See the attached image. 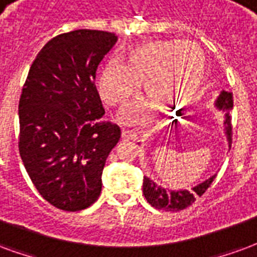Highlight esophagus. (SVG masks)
I'll list each match as a JSON object with an SVG mask.
<instances>
[{"mask_svg": "<svg viewBox=\"0 0 257 257\" xmlns=\"http://www.w3.org/2000/svg\"><path fill=\"white\" fill-rule=\"evenodd\" d=\"M121 138L128 140V141H137V140H138V136H137L136 133H133V131L121 130Z\"/></svg>", "mask_w": 257, "mask_h": 257, "instance_id": "1", "label": "esophagus"}]
</instances>
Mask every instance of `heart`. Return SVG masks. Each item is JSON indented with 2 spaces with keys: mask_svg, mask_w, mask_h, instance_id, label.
Returning a JSON list of instances; mask_svg holds the SVG:
<instances>
[{
  "mask_svg": "<svg viewBox=\"0 0 257 257\" xmlns=\"http://www.w3.org/2000/svg\"><path fill=\"white\" fill-rule=\"evenodd\" d=\"M205 57L196 44L159 41L137 46L128 53L127 64L110 60L102 69L100 94L108 105H119L136 94L140 83L149 98L131 101L121 108V124H151L157 108H188L197 100L205 79Z\"/></svg>",
  "mask_w": 257,
  "mask_h": 257,
  "instance_id": "heart-1",
  "label": "heart"
}]
</instances>
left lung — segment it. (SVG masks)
<instances>
[{
    "instance_id": "8db88e82",
    "label": "left lung",
    "mask_w": 257,
    "mask_h": 257,
    "mask_svg": "<svg viewBox=\"0 0 257 257\" xmlns=\"http://www.w3.org/2000/svg\"><path fill=\"white\" fill-rule=\"evenodd\" d=\"M213 105L218 110L224 112V121H223V131L226 134L228 148L231 147V116L230 110L233 109V93L224 91L222 90L218 98L215 100ZM216 177V174H213L209 178H207L203 182L197 183L196 186L190 189H168L164 188L162 185L156 183L153 179L148 178L147 175L144 177V183H142V190L144 196L148 200V203L152 207L157 209H164V211H181L188 208L194 203L196 197L203 196L205 190L209 188V185Z\"/></svg>"
}]
</instances>
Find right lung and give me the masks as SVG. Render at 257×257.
<instances>
[{"label":"right lung","instance_id":"1","mask_svg":"<svg viewBox=\"0 0 257 257\" xmlns=\"http://www.w3.org/2000/svg\"><path fill=\"white\" fill-rule=\"evenodd\" d=\"M115 34L76 30L50 39L29 71L19 101V152L39 194L63 211L100 197L101 175L120 128L102 121L98 65Z\"/></svg>","mask_w":257,"mask_h":257}]
</instances>
